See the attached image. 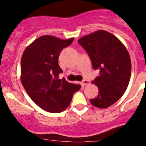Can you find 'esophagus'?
<instances>
[{"mask_svg":"<svg viewBox=\"0 0 146 146\" xmlns=\"http://www.w3.org/2000/svg\"><path fill=\"white\" fill-rule=\"evenodd\" d=\"M90 83V82L89 80H83L82 81V85L83 87L86 86V85H88Z\"/></svg>","mask_w":146,"mask_h":146,"instance_id":"1","label":"esophagus"}]
</instances>
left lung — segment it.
<instances>
[{
    "instance_id": "left-lung-1",
    "label": "left lung",
    "mask_w": 146,
    "mask_h": 146,
    "mask_svg": "<svg viewBox=\"0 0 146 146\" xmlns=\"http://www.w3.org/2000/svg\"><path fill=\"white\" fill-rule=\"evenodd\" d=\"M88 52L92 68L100 76L92 80L99 89L90 103L98 108H107L122 97L129 85L131 62L127 49L112 34L98 30L78 40Z\"/></svg>"
}]
</instances>
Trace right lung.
<instances>
[{"label":"right lung","instance_id":"right-lung-1","mask_svg":"<svg viewBox=\"0 0 146 146\" xmlns=\"http://www.w3.org/2000/svg\"><path fill=\"white\" fill-rule=\"evenodd\" d=\"M74 38L61 39L44 35L35 39L25 50L21 58L22 84L29 98L40 108L59 113L69 106L80 85L58 79L62 69L58 64L60 53Z\"/></svg>","mask_w":146,"mask_h":146}]
</instances>
